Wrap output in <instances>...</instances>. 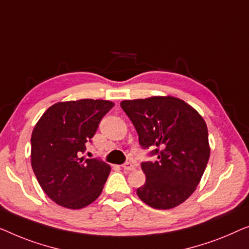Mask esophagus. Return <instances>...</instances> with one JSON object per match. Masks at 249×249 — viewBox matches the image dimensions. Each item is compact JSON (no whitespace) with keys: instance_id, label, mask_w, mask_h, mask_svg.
<instances>
[{"instance_id":"esophagus-1","label":"esophagus","mask_w":249,"mask_h":249,"mask_svg":"<svg viewBox=\"0 0 249 249\" xmlns=\"http://www.w3.org/2000/svg\"><path fill=\"white\" fill-rule=\"evenodd\" d=\"M122 168H123V169L126 171H131V170L135 169V166L132 162H125L123 166H122Z\"/></svg>"}]
</instances>
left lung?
<instances>
[{
	"mask_svg": "<svg viewBox=\"0 0 249 249\" xmlns=\"http://www.w3.org/2000/svg\"><path fill=\"white\" fill-rule=\"evenodd\" d=\"M121 107L155 162H142L145 183L136 194L153 209L176 208L194 193L210 158L208 127L191 105L173 96L123 100Z\"/></svg>",
	"mask_w": 249,
	"mask_h": 249,
	"instance_id": "obj_1",
	"label": "left lung"
}]
</instances>
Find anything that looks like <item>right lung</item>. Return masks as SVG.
<instances>
[{
    "mask_svg": "<svg viewBox=\"0 0 249 249\" xmlns=\"http://www.w3.org/2000/svg\"><path fill=\"white\" fill-rule=\"evenodd\" d=\"M113 101H59L43 114L31 134V167L40 187L56 204L82 209L99 197L110 166L80 157Z\"/></svg>",
    "mask_w": 249,
    "mask_h": 249,
    "instance_id": "add662e5",
    "label": "right lung"
}]
</instances>
